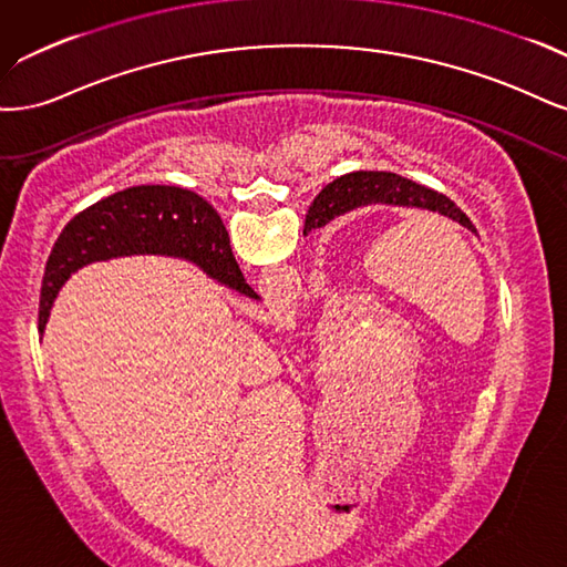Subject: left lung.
I'll list each match as a JSON object with an SVG mask.
<instances>
[{
    "instance_id": "8db88e82",
    "label": "left lung",
    "mask_w": 567,
    "mask_h": 567,
    "mask_svg": "<svg viewBox=\"0 0 567 567\" xmlns=\"http://www.w3.org/2000/svg\"><path fill=\"white\" fill-rule=\"evenodd\" d=\"M386 203V205H403V207H422L443 216H450L452 221H460L466 228H473L468 216L456 207L450 197L414 184L410 178L398 174H379V172H353L346 174L332 184H327L320 195L313 199V205L306 216L303 235L313 228L330 224L334 216L351 212L362 205Z\"/></svg>"
}]
</instances>
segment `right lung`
Wrapping results in <instances>:
<instances>
[{
	"label": "right lung",
	"mask_w": 567,
	"mask_h": 567,
	"mask_svg": "<svg viewBox=\"0 0 567 567\" xmlns=\"http://www.w3.org/2000/svg\"><path fill=\"white\" fill-rule=\"evenodd\" d=\"M132 254L190 259L216 282L257 297L233 257L221 216L207 199L176 186H134L86 207L59 235L44 270L40 332L72 272L86 264Z\"/></svg>",
	"instance_id": "add662e5"
}]
</instances>
